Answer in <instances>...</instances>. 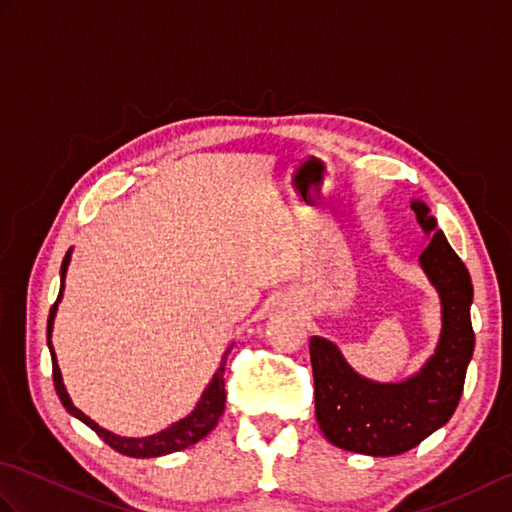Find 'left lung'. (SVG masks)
Masks as SVG:
<instances>
[{
	"instance_id": "left-lung-1",
	"label": "left lung",
	"mask_w": 512,
	"mask_h": 512,
	"mask_svg": "<svg viewBox=\"0 0 512 512\" xmlns=\"http://www.w3.org/2000/svg\"><path fill=\"white\" fill-rule=\"evenodd\" d=\"M411 209L422 233L431 239L418 262L440 297L442 330L436 352L416 374L380 383L358 374L332 341L323 336L310 339L319 429L334 447L374 458L418 447L449 422L460 402L475 347L469 270L438 228L429 206L411 200Z\"/></svg>"
}]
</instances>
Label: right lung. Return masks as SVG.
Instances as JSON below:
<instances>
[{"label": "right lung", "instance_id": "1", "mask_svg": "<svg viewBox=\"0 0 512 512\" xmlns=\"http://www.w3.org/2000/svg\"><path fill=\"white\" fill-rule=\"evenodd\" d=\"M70 259H72V248L63 257L59 297H57V301H54V306L50 308V317H48V347H50V356H52V380H54V389H57V396L61 400V405L65 407V411H68L70 416L79 418L81 422L88 424V427L96 433V436L110 444L114 451L129 455V458H160V455H169V453L187 449V447H191V444L200 442L202 438L209 436V433L215 429L217 420H220V416L224 413V402H226L224 367H226L228 354H231V350H233V343H231V347H226V352L222 354L220 367L215 369L211 383L206 385V389L202 391V396L198 400V405H195V409L189 413V416H184L182 420L173 422L171 427L154 433V436H145V438L116 436V433L99 427V424H96L92 418L85 416L81 409L74 407L68 389H65V385H63V376H61V369H59V363H57V354H54V347H52V341H50L52 339V328H54V317H57V308H59V303L63 299L65 273H68Z\"/></svg>", "mask_w": 512, "mask_h": 512}]
</instances>
